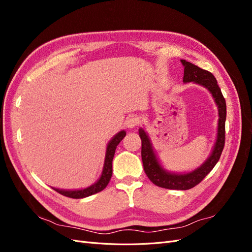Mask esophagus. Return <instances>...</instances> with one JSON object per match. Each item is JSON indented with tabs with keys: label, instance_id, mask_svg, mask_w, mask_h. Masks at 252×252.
I'll return each mask as SVG.
<instances>
[{
	"label": "esophagus",
	"instance_id": "34e87169",
	"mask_svg": "<svg viewBox=\"0 0 252 252\" xmlns=\"http://www.w3.org/2000/svg\"><path fill=\"white\" fill-rule=\"evenodd\" d=\"M139 123H140V121H139V118L138 117H135V116H131V117H129V118H127V120H126V126L128 127V128H135L136 126L139 125Z\"/></svg>",
	"mask_w": 252,
	"mask_h": 252
}]
</instances>
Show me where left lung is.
I'll use <instances>...</instances> for the list:
<instances>
[{"label": "left lung", "mask_w": 252, "mask_h": 252, "mask_svg": "<svg viewBox=\"0 0 252 252\" xmlns=\"http://www.w3.org/2000/svg\"><path fill=\"white\" fill-rule=\"evenodd\" d=\"M181 63L184 66V77L183 82H192L207 89L211 94L216 105L218 106L219 121H218V133L216 143L213 145L210 156L207 159L196 169L177 173L166 170L161 164L158 158L156 155V151L152 147V143L147 132L143 128L139 129V135L142 140V161L145 173L147 174L149 180L155 185L166 188V189H177V190H187L194 187L207 175L216 164L219 162L220 157L225 144V121H226V102L222 94L218 82L213 74L207 70H204L196 65L187 62L185 60H181Z\"/></svg>", "instance_id": "obj_1"}]
</instances>
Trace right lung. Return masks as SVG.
Segmentation results:
<instances>
[{
	"label": "right lung",
	"instance_id": "add662e5",
	"mask_svg": "<svg viewBox=\"0 0 252 252\" xmlns=\"http://www.w3.org/2000/svg\"><path fill=\"white\" fill-rule=\"evenodd\" d=\"M125 135H126V131L121 130L114 135L113 138H111V140L107 144L101 177L98 178V180L94 183V184L83 189H74V190H65V189H59V188H53V189H55L57 192L68 197H72V199H83V197H86L102 191V190L108 185V183L111 179L112 159L114 157V152H116L119 143L124 139Z\"/></svg>",
	"mask_w": 252,
	"mask_h": 252
}]
</instances>
